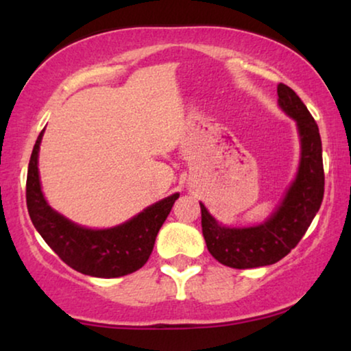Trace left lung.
Returning <instances> with one entry per match:
<instances>
[{"mask_svg":"<svg viewBox=\"0 0 351 351\" xmlns=\"http://www.w3.org/2000/svg\"><path fill=\"white\" fill-rule=\"evenodd\" d=\"M278 105L295 119L300 137L299 171L281 204L263 223L230 228L219 223L201 206L203 237L215 261L232 268L271 265L286 257L308 230L324 195L323 147L318 124L289 86L278 84Z\"/></svg>","mask_w":351,"mask_h":351,"instance_id":"8db88e82","label":"left lung"}]
</instances>
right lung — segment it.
I'll return each mask as SVG.
<instances>
[{"instance_id": "add662e5", "label": "right lung", "mask_w": 351, "mask_h": 351, "mask_svg": "<svg viewBox=\"0 0 351 351\" xmlns=\"http://www.w3.org/2000/svg\"><path fill=\"white\" fill-rule=\"evenodd\" d=\"M43 129L33 147L27 172V208L38 233L73 270L95 278H119L145 265L156 234L169 215L179 193L148 206L118 227L93 230L81 227L56 213L41 191L38 153Z\"/></svg>"}]
</instances>
